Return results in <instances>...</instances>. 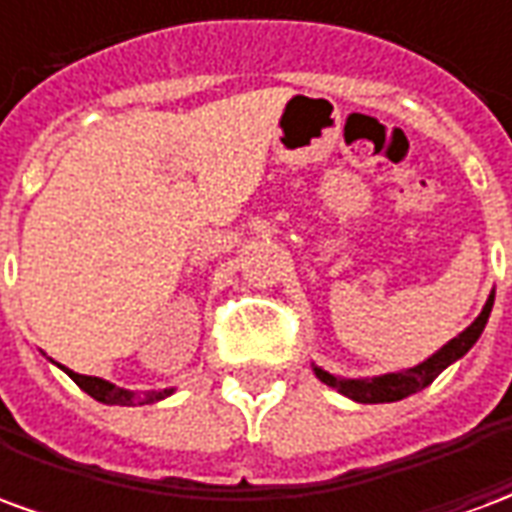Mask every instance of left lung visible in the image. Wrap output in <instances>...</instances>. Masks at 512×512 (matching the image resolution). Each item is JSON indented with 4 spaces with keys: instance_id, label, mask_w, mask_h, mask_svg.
Segmentation results:
<instances>
[{
    "instance_id": "left-lung-1",
    "label": "left lung",
    "mask_w": 512,
    "mask_h": 512,
    "mask_svg": "<svg viewBox=\"0 0 512 512\" xmlns=\"http://www.w3.org/2000/svg\"><path fill=\"white\" fill-rule=\"evenodd\" d=\"M491 307H494V296L485 301L483 312L477 315V321H474L466 332H461L458 337H452L450 343L444 345L439 354H433L417 367H408V370H400V373H386V376L370 378V381H348V378L343 381V378L329 376L321 367H315V376L321 378L326 386H332L337 392H343L345 397L356 400V403H395V400H403V397L414 395L419 389H425L428 384H433L444 367L452 365L455 359H461V356L477 343V337L483 334L485 323H488Z\"/></svg>"
}]
</instances>
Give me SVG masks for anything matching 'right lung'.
Instances as JSON below:
<instances>
[{
  "mask_svg": "<svg viewBox=\"0 0 512 512\" xmlns=\"http://www.w3.org/2000/svg\"><path fill=\"white\" fill-rule=\"evenodd\" d=\"M62 370H65L76 384L82 386L87 395L95 397L98 403H109V406H136V403L142 406V403H153V400H161V397L172 395V389H164V392H150V395H145L142 400H136L134 392L120 389V386L109 384V381H101V378L95 376H79V373H73L68 367H62Z\"/></svg>",
  "mask_w": 512,
  "mask_h": 512,
  "instance_id": "right-lung-1",
  "label": "right lung"
}]
</instances>
